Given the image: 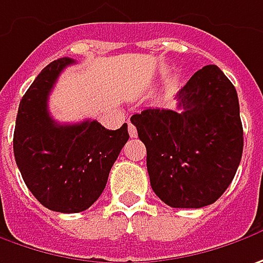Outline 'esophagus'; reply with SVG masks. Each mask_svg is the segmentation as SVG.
Wrapping results in <instances>:
<instances>
[{
	"label": "esophagus",
	"instance_id": "esophagus-1",
	"mask_svg": "<svg viewBox=\"0 0 263 263\" xmlns=\"http://www.w3.org/2000/svg\"><path fill=\"white\" fill-rule=\"evenodd\" d=\"M128 132H129V135H131V138H135L137 135H138V132H137V128L132 125L131 122L128 123Z\"/></svg>",
	"mask_w": 263,
	"mask_h": 263
}]
</instances>
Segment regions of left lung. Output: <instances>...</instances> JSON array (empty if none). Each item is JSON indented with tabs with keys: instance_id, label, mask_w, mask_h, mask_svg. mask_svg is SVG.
I'll use <instances>...</instances> for the list:
<instances>
[{
	"instance_id": "1",
	"label": "left lung",
	"mask_w": 263,
	"mask_h": 263,
	"mask_svg": "<svg viewBox=\"0 0 263 263\" xmlns=\"http://www.w3.org/2000/svg\"><path fill=\"white\" fill-rule=\"evenodd\" d=\"M178 109H148L131 118L147 148L156 196L171 208L199 209L228 189L243 154V125L234 85L218 66H204L177 94Z\"/></svg>"
}]
</instances>
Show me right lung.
Instances as JSON below:
<instances>
[{"label": "right lung", "instance_id": "right-lung-1", "mask_svg": "<svg viewBox=\"0 0 263 263\" xmlns=\"http://www.w3.org/2000/svg\"><path fill=\"white\" fill-rule=\"evenodd\" d=\"M69 57L42 69L18 104L13 150L30 193L54 212L86 211L106 189L110 169L129 134L109 131L97 120L60 125L48 111V96Z\"/></svg>", "mask_w": 263, "mask_h": 263}]
</instances>
